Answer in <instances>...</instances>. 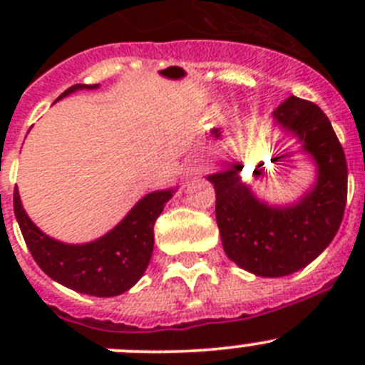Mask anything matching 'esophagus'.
I'll list each match as a JSON object with an SVG mask.
<instances>
[{
	"mask_svg": "<svg viewBox=\"0 0 365 365\" xmlns=\"http://www.w3.org/2000/svg\"><path fill=\"white\" fill-rule=\"evenodd\" d=\"M199 172H201V170H199V166H197V164H195V163H190L188 166L185 168L186 179H192V177H197Z\"/></svg>",
	"mask_w": 365,
	"mask_h": 365,
	"instance_id": "obj_1",
	"label": "esophagus"
}]
</instances>
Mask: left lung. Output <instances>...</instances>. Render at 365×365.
<instances>
[{"instance_id":"1","label":"left lung","mask_w":365,"mask_h":365,"mask_svg":"<svg viewBox=\"0 0 365 365\" xmlns=\"http://www.w3.org/2000/svg\"><path fill=\"white\" fill-rule=\"evenodd\" d=\"M285 135L302 144L316 164L312 188L292 205H269L243 182V164L206 179L215 188V221L227 256L263 278H282L307 267L324 252L340 228L347 201V163L325 113L309 100L289 96L272 113ZM254 170V177L261 175Z\"/></svg>"}]
</instances>
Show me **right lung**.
Returning <instances> with one entry per match:
<instances>
[{
	"label": "right lung",
	"mask_w": 365,
	"mask_h": 365,
	"mask_svg": "<svg viewBox=\"0 0 365 365\" xmlns=\"http://www.w3.org/2000/svg\"><path fill=\"white\" fill-rule=\"evenodd\" d=\"M96 87L98 83H76L60 98ZM173 192L168 188L148 193L113 230L83 245H67L43 234L25 214L18 188L14 190V214L32 257L49 278L80 294L111 298L130 291L146 272L153 252V225Z\"/></svg>",
	"instance_id": "right-lung-1"
}]
</instances>
